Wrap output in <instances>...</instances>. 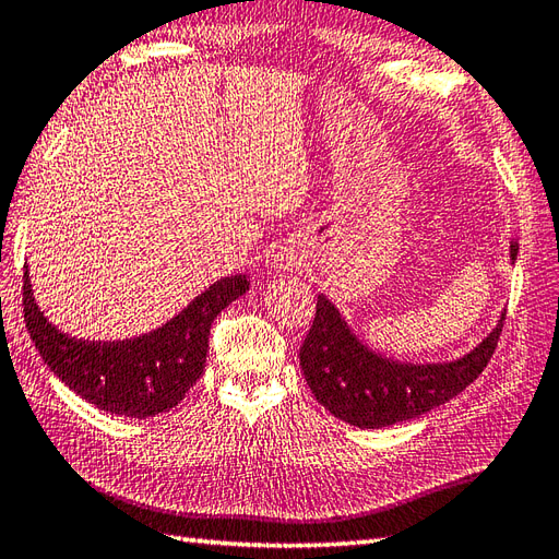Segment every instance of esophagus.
I'll return each mask as SVG.
<instances>
[{
	"label": "esophagus",
	"mask_w": 559,
	"mask_h": 559,
	"mask_svg": "<svg viewBox=\"0 0 559 559\" xmlns=\"http://www.w3.org/2000/svg\"><path fill=\"white\" fill-rule=\"evenodd\" d=\"M288 266H293V260L288 254H281L276 260V269H288Z\"/></svg>",
	"instance_id": "esophagus-1"
}]
</instances>
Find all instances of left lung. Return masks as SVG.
I'll return each mask as SVG.
<instances>
[{
  "label": "left lung",
  "mask_w": 559,
  "mask_h": 559,
  "mask_svg": "<svg viewBox=\"0 0 559 559\" xmlns=\"http://www.w3.org/2000/svg\"><path fill=\"white\" fill-rule=\"evenodd\" d=\"M518 242L510 246L518 260ZM506 311L493 331L463 359L447 364H399L370 352L325 295L299 347V366L317 402L335 418L361 429L390 427L447 404L475 382L489 364L503 331Z\"/></svg>",
  "instance_id": "obj_1"
}]
</instances>
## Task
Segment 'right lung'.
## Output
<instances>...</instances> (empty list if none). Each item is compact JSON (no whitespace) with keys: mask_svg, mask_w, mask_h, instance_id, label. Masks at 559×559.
I'll use <instances>...</instances> for the list:
<instances>
[{"mask_svg":"<svg viewBox=\"0 0 559 559\" xmlns=\"http://www.w3.org/2000/svg\"><path fill=\"white\" fill-rule=\"evenodd\" d=\"M23 269L25 325L41 359L84 402L127 418H153L189 394L203 376L212 321L250 288L246 274L219 278L155 331L94 342L70 337L47 321Z\"/></svg>","mask_w":559,"mask_h":559,"instance_id":"add662e5","label":"right lung"}]
</instances>
